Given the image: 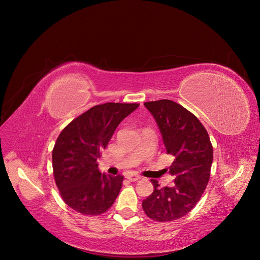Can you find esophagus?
Returning a JSON list of instances; mask_svg holds the SVG:
<instances>
[{
	"instance_id": "obj_1",
	"label": "esophagus",
	"mask_w": 260,
	"mask_h": 260,
	"mask_svg": "<svg viewBox=\"0 0 260 260\" xmlns=\"http://www.w3.org/2000/svg\"><path fill=\"white\" fill-rule=\"evenodd\" d=\"M125 177H126L129 181H131V182L138 181V180L141 179V176H139V175H137V174H130V172H128V174H126Z\"/></svg>"
}]
</instances>
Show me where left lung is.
Listing matches in <instances>:
<instances>
[{
	"instance_id": "1",
	"label": "left lung",
	"mask_w": 260,
	"mask_h": 260,
	"mask_svg": "<svg viewBox=\"0 0 260 260\" xmlns=\"http://www.w3.org/2000/svg\"><path fill=\"white\" fill-rule=\"evenodd\" d=\"M144 106L156 121L167 153L175 157L168 168L175 181L170 187H159L156 180H151L153 192L142 206L152 220H177L191 211L206 188L213 146L200 120L181 105L162 100Z\"/></svg>"
}]
</instances>
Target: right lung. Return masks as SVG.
<instances>
[{"mask_svg":"<svg viewBox=\"0 0 260 260\" xmlns=\"http://www.w3.org/2000/svg\"><path fill=\"white\" fill-rule=\"evenodd\" d=\"M139 104L98 105L72 120L53 149V170L66 204L82 215H101L112 206L123 177L105 175L97 159L117 126Z\"/></svg>","mask_w":260,"mask_h":260,"instance_id":"1","label":"right lung"}]
</instances>
